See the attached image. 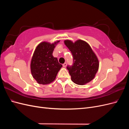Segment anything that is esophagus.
<instances>
[{"instance_id": "1", "label": "esophagus", "mask_w": 129, "mask_h": 129, "mask_svg": "<svg viewBox=\"0 0 129 129\" xmlns=\"http://www.w3.org/2000/svg\"><path fill=\"white\" fill-rule=\"evenodd\" d=\"M66 66H67V63H64L63 64V67L65 68V67H66Z\"/></svg>"}]
</instances>
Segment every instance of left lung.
<instances>
[{"label":"left lung","instance_id":"left-lung-1","mask_svg":"<svg viewBox=\"0 0 129 129\" xmlns=\"http://www.w3.org/2000/svg\"><path fill=\"white\" fill-rule=\"evenodd\" d=\"M73 56V65L67 66L72 81L79 85H84L92 80L99 70V61L91 47L82 40L73 42L64 41Z\"/></svg>","mask_w":129,"mask_h":129}]
</instances>
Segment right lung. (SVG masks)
Listing matches in <instances>:
<instances>
[{
	"instance_id": "add662e5",
	"label": "right lung",
	"mask_w": 129,
	"mask_h": 129,
	"mask_svg": "<svg viewBox=\"0 0 129 129\" xmlns=\"http://www.w3.org/2000/svg\"><path fill=\"white\" fill-rule=\"evenodd\" d=\"M59 42L57 40L52 44L42 42L34 50L30 62V71L39 84L45 85L52 83L62 67L57 58L53 56V50Z\"/></svg>"
}]
</instances>
